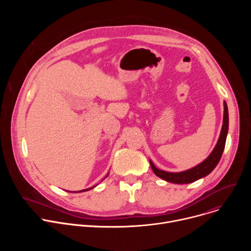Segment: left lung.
Instances as JSON below:
<instances>
[{
	"label": "left lung",
	"mask_w": 251,
	"mask_h": 251,
	"mask_svg": "<svg viewBox=\"0 0 251 251\" xmlns=\"http://www.w3.org/2000/svg\"><path fill=\"white\" fill-rule=\"evenodd\" d=\"M224 121H223V127L221 131L220 138L218 140V143L216 147L213 148L209 156L202 161L201 164L197 165L196 167L183 171V172H178V173H172V172H166L163 170L158 169L151 160H149L151 168L156 176L159 177L163 178V180L173 183V184H190L194 183L200 178L207 176L210 174L213 169L217 167L219 164L222 155L225 150L226 146V136L228 132V110H227V105L226 102H224Z\"/></svg>",
	"instance_id": "obj_1"
}]
</instances>
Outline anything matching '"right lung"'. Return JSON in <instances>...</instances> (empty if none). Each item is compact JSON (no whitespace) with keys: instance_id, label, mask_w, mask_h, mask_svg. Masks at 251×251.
Segmentation results:
<instances>
[{"instance_id":"right-lung-1","label":"right lung","mask_w":251,"mask_h":251,"mask_svg":"<svg viewBox=\"0 0 251 251\" xmlns=\"http://www.w3.org/2000/svg\"><path fill=\"white\" fill-rule=\"evenodd\" d=\"M108 175H109V174H107V176H108ZM106 176H105V177H106ZM105 177H104V178H105ZM104 178H103V180H104ZM94 187H96V186H94ZM94 187H92V188H89V189H85V190H81V191H77V192H74V193H82V192H86V191H89V190L93 189ZM68 192H69V191H68ZM70 193H71V192H70Z\"/></svg>"}]
</instances>
